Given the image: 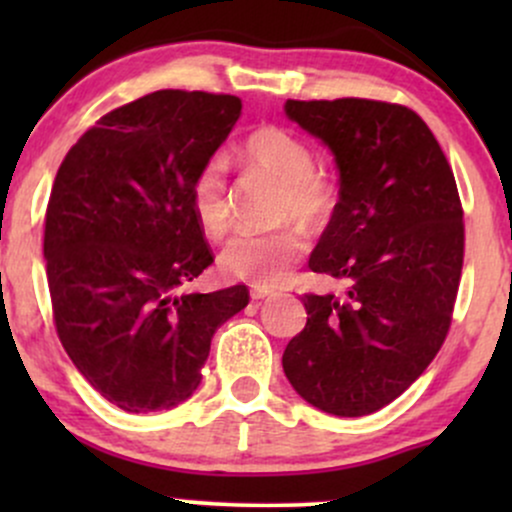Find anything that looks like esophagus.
Here are the masks:
<instances>
[{
  "label": "esophagus",
  "mask_w": 512,
  "mask_h": 512,
  "mask_svg": "<svg viewBox=\"0 0 512 512\" xmlns=\"http://www.w3.org/2000/svg\"><path fill=\"white\" fill-rule=\"evenodd\" d=\"M274 291L267 289V286H252L250 291V298L252 301H264V298H272Z\"/></svg>",
  "instance_id": "34e87169"
}]
</instances>
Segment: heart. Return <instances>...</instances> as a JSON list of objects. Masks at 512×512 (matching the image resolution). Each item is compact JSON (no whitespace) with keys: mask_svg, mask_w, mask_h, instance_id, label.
<instances>
[{"mask_svg":"<svg viewBox=\"0 0 512 512\" xmlns=\"http://www.w3.org/2000/svg\"><path fill=\"white\" fill-rule=\"evenodd\" d=\"M252 168L279 180L281 219H298L317 226L327 219L334 204L330 180L315 170V154L301 137L284 127H260L248 134L240 149ZM192 211L202 231L221 238L231 228V204L226 192V163L221 156L209 158L192 180ZM305 238L296 228L267 233H240L228 240L219 255V269L231 279L257 286H274L286 279L291 267L303 257Z\"/></svg>","mask_w":512,"mask_h":512,"instance_id":"heart-1","label":"heart"}]
</instances>
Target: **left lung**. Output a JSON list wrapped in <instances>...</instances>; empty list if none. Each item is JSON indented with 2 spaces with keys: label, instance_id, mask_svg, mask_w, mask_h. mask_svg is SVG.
<instances>
[{
  "label": "left lung",
  "instance_id": "obj_1",
  "mask_svg": "<svg viewBox=\"0 0 512 512\" xmlns=\"http://www.w3.org/2000/svg\"><path fill=\"white\" fill-rule=\"evenodd\" d=\"M284 110L337 163L339 202L308 267L344 291L305 293L308 322L281 363L308 404L366 416L424 373L450 330L464 257L455 175L404 105L339 98Z\"/></svg>",
  "mask_w": 512,
  "mask_h": 512
}]
</instances>
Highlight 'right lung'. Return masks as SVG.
Instances as JSON below:
<instances>
[{"label":"right lung","instance_id":"1","mask_svg":"<svg viewBox=\"0 0 512 512\" xmlns=\"http://www.w3.org/2000/svg\"><path fill=\"white\" fill-rule=\"evenodd\" d=\"M243 103L166 91L103 115L64 156L43 252L60 342L115 407H178L202 383L211 337L250 301L245 286L182 291L214 262L192 180Z\"/></svg>","mask_w":512,"mask_h":512}]
</instances>
